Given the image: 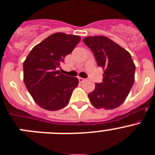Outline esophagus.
I'll use <instances>...</instances> for the list:
<instances>
[{"mask_svg":"<svg viewBox=\"0 0 155 155\" xmlns=\"http://www.w3.org/2000/svg\"><path fill=\"white\" fill-rule=\"evenodd\" d=\"M78 80H79V81H80V82H83V81H85V79L82 78H78Z\"/></svg>","mask_w":155,"mask_h":155,"instance_id":"34e87169","label":"esophagus"}]
</instances>
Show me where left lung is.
<instances>
[{"instance_id": "8db88e82", "label": "left lung", "mask_w": 155, "mask_h": 155, "mask_svg": "<svg viewBox=\"0 0 155 155\" xmlns=\"http://www.w3.org/2000/svg\"><path fill=\"white\" fill-rule=\"evenodd\" d=\"M83 42L93 52L104 71L102 83H96L88 98L97 109H113L124 102L134 82L135 64L127 50L103 35L87 36Z\"/></svg>"}]
</instances>
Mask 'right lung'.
<instances>
[{
    "instance_id": "add662e5",
    "label": "right lung",
    "mask_w": 155,
    "mask_h": 155,
    "mask_svg": "<svg viewBox=\"0 0 155 155\" xmlns=\"http://www.w3.org/2000/svg\"><path fill=\"white\" fill-rule=\"evenodd\" d=\"M80 40L79 35L52 34L34 46L23 63L25 84L42 109L59 110L69 102L79 81L63 74L58 68Z\"/></svg>"
}]
</instances>
